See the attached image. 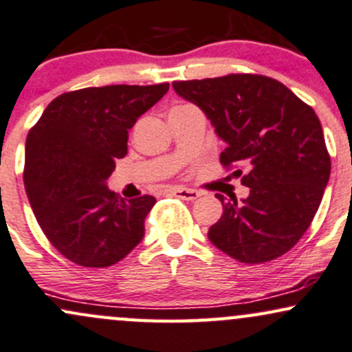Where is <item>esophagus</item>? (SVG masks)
Instances as JSON below:
<instances>
[{"label":"esophagus","mask_w":352,"mask_h":352,"mask_svg":"<svg viewBox=\"0 0 352 352\" xmlns=\"http://www.w3.org/2000/svg\"><path fill=\"white\" fill-rule=\"evenodd\" d=\"M172 193L175 195V197L182 198V200H188V201H193L201 197V193L198 192V190H190V188H175Z\"/></svg>","instance_id":"obj_1"}]
</instances>
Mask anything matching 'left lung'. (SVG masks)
I'll use <instances>...</instances> for the list:
<instances>
[{
  "label": "left lung",
  "instance_id": "obj_1",
  "mask_svg": "<svg viewBox=\"0 0 352 352\" xmlns=\"http://www.w3.org/2000/svg\"><path fill=\"white\" fill-rule=\"evenodd\" d=\"M173 90L205 113L226 144L221 164L243 165L249 197L224 200L208 239L244 264L290 251L308 230L328 185L331 160L311 107L264 75L173 82ZM241 177V170L232 172Z\"/></svg>",
  "mask_w": 352,
  "mask_h": 352
}]
</instances>
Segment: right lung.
I'll list each match as a JSON object with an SVG mask.
<instances>
[{"label": "right lung", "mask_w": 352, "mask_h": 352, "mask_svg": "<svg viewBox=\"0 0 352 352\" xmlns=\"http://www.w3.org/2000/svg\"><path fill=\"white\" fill-rule=\"evenodd\" d=\"M167 91L168 83L63 93L29 131V203L54 248L75 264L108 267L142 241L144 219L155 198L124 200L107 180L114 160L128 154V131Z\"/></svg>", "instance_id": "add662e5"}]
</instances>
